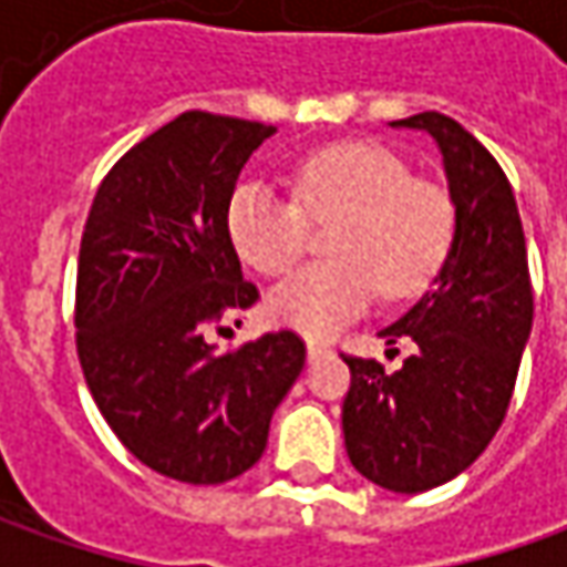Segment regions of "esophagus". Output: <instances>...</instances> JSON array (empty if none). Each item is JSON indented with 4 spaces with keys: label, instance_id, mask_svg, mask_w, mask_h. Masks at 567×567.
I'll use <instances>...</instances> for the list:
<instances>
[{
    "label": "esophagus",
    "instance_id": "esophagus-1",
    "mask_svg": "<svg viewBox=\"0 0 567 567\" xmlns=\"http://www.w3.org/2000/svg\"><path fill=\"white\" fill-rule=\"evenodd\" d=\"M331 357V347L324 340H309V360H324Z\"/></svg>",
    "mask_w": 567,
    "mask_h": 567
}]
</instances>
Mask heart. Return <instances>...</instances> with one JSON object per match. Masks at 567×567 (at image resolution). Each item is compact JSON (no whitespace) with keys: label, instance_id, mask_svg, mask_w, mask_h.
<instances>
[{"label":"heart","instance_id":"heart-1","mask_svg":"<svg viewBox=\"0 0 567 567\" xmlns=\"http://www.w3.org/2000/svg\"><path fill=\"white\" fill-rule=\"evenodd\" d=\"M312 220H338L328 233L334 258L284 280L268 299L274 321L309 338H331L365 312L375 293L410 299L445 268L457 207L442 183L413 176L391 147L324 144L293 173V195L243 183L227 205L236 251L255 271L287 274L309 249Z\"/></svg>","mask_w":567,"mask_h":567}]
</instances>
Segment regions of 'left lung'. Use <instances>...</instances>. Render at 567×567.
I'll return each instance as SVG.
<instances>
[{
  "instance_id": "1",
  "label": "left lung",
  "mask_w": 567,
  "mask_h": 567,
  "mask_svg": "<svg viewBox=\"0 0 567 567\" xmlns=\"http://www.w3.org/2000/svg\"><path fill=\"white\" fill-rule=\"evenodd\" d=\"M429 132L445 157L457 233L435 287L394 324L388 343L413 340L398 372L340 353L350 365L343 445L369 483L425 492L454 480L489 447L508 413L534 324L527 243L505 169L442 113L394 122Z\"/></svg>"
}]
</instances>
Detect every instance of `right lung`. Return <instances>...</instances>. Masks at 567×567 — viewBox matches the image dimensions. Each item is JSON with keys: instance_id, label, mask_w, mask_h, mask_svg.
Wrapping results in <instances>:
<instances>
[{"instance_id": "right-lung-1", "label": "right lung", "mask_w": 567, "mask_h": 567, "mask_svg": "<svg viewBox=\"0 0 567 567\" xmlns=\"http://www.w3.org/2000/svg\"><path fill=\"white\" fill-rule=\"evenodd\" d=\"M271 132L188 110L110 166L81 233L84 381L128 454L192 486L236 480L261 457L274 410L306 365L290 328L224 353L210 343L261 299L243 280L227 205Z\"/></svg>"}]
</instances>
